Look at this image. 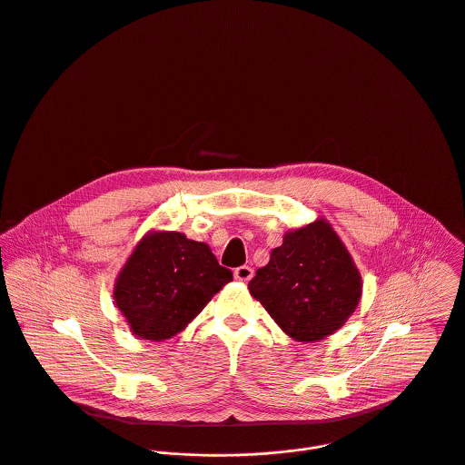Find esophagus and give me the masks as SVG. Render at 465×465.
<instances>
[{"mask_svg": "<svg viewBox=\"0 0 465 465\" xmlns=\"http://www.w3.org/2000/svg\"><path fill=\"white\" fill-rule=\"evenodd\" d=\"M252 276H254V272H252V269H251L249 265H242V267H238V269L234 271V278H236L238 282H242V283L251 282Z\"/></svg>", "mask_w": 465, "mask_h": 465, "instance_id": "esophagus-1", "label": "esophagus"}]
</instances>
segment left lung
<instances>
[{
  "mask_svg": "<svg viewBox=\"0 0 465 465\" xmlns=\"http://www.w3.org/2000/svg\"><path fill=\"white\" fill-rule=\"evenodd\" d=\"M280 328L302 342L339 330L361 302V274L324 220L289 231L249 283Z\"/></svg>",
  "mask_w": 465,
  "mask_h": 465,
  "instance_id": "8db88e82",
  "label": "left lung"
}]
</instances>
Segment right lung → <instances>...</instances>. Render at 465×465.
Listing matches in <instances>:
<instances>
[{"label":"right lung","instance_id":"right-lung-1","mask_svg":"<svg viewBox=\"0 0 465 465\" xmlns=\"http://www.w3.org/2000/svg\"><path fill=\"white\" fill-rule=\"evenodd\" d=\"M232 282L207 243L182 232H150L123 267L114 298L132 331L148 341H163L182 331Z\"/></svg>","mask_w":465,"mask_h":465}]
</instances>
